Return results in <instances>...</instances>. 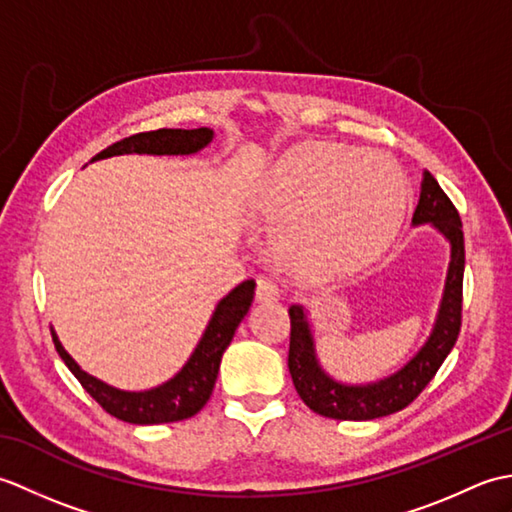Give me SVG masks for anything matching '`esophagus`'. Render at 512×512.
<instances>
[{"instance_id": "34e87169", "label": "esophagus", "mask_w": 512, "mask_h": 512, "mask_svg": "<svg viewBox=\"0 0 512 512\" xmlns=\"http://www.w3.org/2000/svg\"><path fill=\"white\" fill-rule=\"evenodd\" d=\"M255 299L262 303H275L279 299V288L270 279H259L257 290H255Z\"/></svg>"}]
</instances>
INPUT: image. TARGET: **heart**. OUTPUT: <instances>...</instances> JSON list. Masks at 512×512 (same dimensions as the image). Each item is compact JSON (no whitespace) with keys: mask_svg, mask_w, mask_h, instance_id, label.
I'll return each mask as SVG.
<instances>
[{"mask_svg":"<svg viewBox=\"0 0 512 512\" xmlns=\"http://www.w3.org/2000/svg\"><path fill=\"white\" fill-rule=\"evenodd\" d=\"M407 198V178L394 160L352 145L314 143L277 162L259 206L277 220L273 242L288 264L347 273L383 253Z\"/></svg>","mask_w":512,"mask_h":512,"instance_id":"obj_1","label":"heart"}]
</instances>
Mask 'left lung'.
<instances>
[{
  "label": "left lung",
  "mask_w": 512,
  "mask_h": 512,
  "mask_svg": "<svg viewBox=\"0 0 512 512\" xmlns=\"http://www.w3.org/2000/svg\"><path fill=\"white\" fill-rule=\"evenodd\" d=\"M411 226H431L433 231H438L449 242L451 259L431 334L398 372L372 383H343L334 378L319 361L308 308L295 303L288 310L292 323L288 352L292 383L299 398L319 416L334 420H374L405 409L429 385L458 341L462 323L464 233L458 211L427 169L422 171L420 200L413 211Z\"/></svg>",
  "instance_id": "8db88e82"
}]
</instances>
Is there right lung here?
Wrapping results in <instances>:
<instances>
[{
	"mask_svg": "<svg viewBox=\"0 0 512 512\" xmlns=\"http://www.w3.org/2000/svg\"><path fill=\"white\" fill-rule=\"evenodd\" d=\"M213 129H156V132H145L118 140V143L103 149L96 154L92 162L105 160L112 156L125 154H147V156H193L211 145ZM255 297V281L246 279L235 286L226 297L217 301L209 323L200 336L198 345L193 347L191 356L187 358L176 374L162 385H156L143 391H127L107 385L105 380L96 378L81 369V365L65 352L57 332L52 328L54 347H57L63 363L68 365L76 380L83 389L99 402V405L110 413V416L132 422V424H162V422H178L191 418L198 413L206 400L211 398L217 372H220L222 354L231 345L237 325L242 323L246 312Z\"/></svg>",
	"mask_w": 512,
	"mask_h": 512,
	"instance_id": "obj_1",
	"label": "right lung"
}]
</instances>
